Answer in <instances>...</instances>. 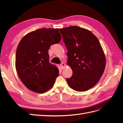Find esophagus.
I'll return each mask as SVG.
<instances>
[{
	"mask_svg": "<svg viewBox=\"0 0 123 123\" xmlns=\"http://www.w3.org/2000/svg\"><path fill=\"white\" fill-rule=\"evenodd\" d=\"M60 66H61V67L62 68V69H64V68L65 67L66 65H65V64L64 62H62L61 64H60Z\"/></svg>",
	"mask_w": 123,
	"mask_h": 123,
	"instance_id": "esophagus-1",
	"label": "esophagus"
}]
</instances>
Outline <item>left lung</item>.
Segmentation results:
<instances>
[{
  "mask_svg": "<svg viewBox=\"0 0 123 123\" xmlns=\"http://www.w3.org/2000/svg\"><path fill=\"white\" fill-rule=\"evenodd\" d=\"M68 50L67 64L73 74L66 79L76 91H86L98 83L104 73L106 58L98 38L88 30L77 26L59 29Z\"/></svg>",
  "mask_w": 123,
  "mask_h": 123,
  "instance_id": "1",
  "label": "left lung"
}]
</instances>
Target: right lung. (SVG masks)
I'll use <instances>...</instances> for the list:
<instances>
[{"instance_id": "add662e5", "label": "right lung", "mask_w": 123, "mask_h": 123, "mask_svg": "<svg viewBox=\"0 0 123 123\" xmlns=\"http://www.w3.org/2000/svg\"><path fill=\"white\" fill-rule=\"evenodd\" d=\"M61 38L58 29L43 28L28 33L20 40L16 52V69L29 90L42 93L52 87L59 71L49 62L48 50Z\"/></svg>"}]
</instances>
